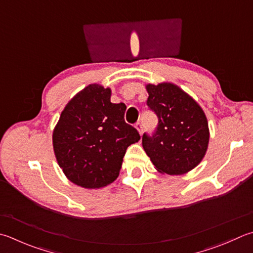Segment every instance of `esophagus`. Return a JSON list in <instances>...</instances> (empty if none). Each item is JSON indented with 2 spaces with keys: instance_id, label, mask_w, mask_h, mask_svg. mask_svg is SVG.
<instances>
[{
  "instance_id": "34e87169",
  "label": "esophagus",
  "mask_w": 253,
  "mask_h": 253,
  "mask_svg": "<svg viewBox=\"0 0 253 253\" xmlns=\"http://www.w3.org/2000/svg\"><path fill=\"white\" fill-rule=\"evenodd\" d=\"M135 127H136V130L139 131V133H140V135L142 134L143 133V126H142V122H136V125H135Z\"/></svg>"
}]
</instances>
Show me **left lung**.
<instances>
[{"label":"left lung","instance_id":"obj_1","mask_svg":"<svg viewBox=\"0 0 253 253\" xmlns=\"http://www.w3.org/2000/svg\"><path fill=\"white\" fill-rule=\"evenodd\" d=\"M147 106L159 118L153 136L143 134L142 145L155 169L183 175L201 163L209 143L208 121L202 107L178 85H145Z\"/></svg>","mask_w":253,"mask_h":253}]
</instances>
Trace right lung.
Returning <instances> with one entry per match:
<instances>
[{
    "mask_svg": "<svg viewBox=\"0 0 253 253\" xmlns=\"http://www.w3.org/2000/svg\"><path fill=\"white\" fill-rule=\"evenodd\" d=\"M111 89L91 84L66 104L52 131L57 163L71 183L97 189L113 183L128 145L140 134L125 121L126 106Z\"/></svg>",
    "mask_w": 253,
    "mask_h": 253,
    "instance_id": "right-lung-1",
    "label": "right lung"
}]
</instances>
